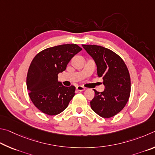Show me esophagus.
Wrapping results in <instances>:
<instances>
[{"label":"esophagus","instance_id":"esophagus-1","mask_svg":"<svg viewBox=\"0 0 155 155\" xmlns=\"http://www.w3.org/2000/svg\"><path fill=\"white\" fill-rule=\"evenodd\" d=\"M76 89H77V91H84L85 90V88L82 86H76Z\"/></svg>","mask_w":155,"mask_h":155}]
</instances>
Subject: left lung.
<instances>
[{
    "label": "left lung",
    "instance_id": "left-lung-1",
    "mask_svg": "<svg viewBox=\"0 0 155 155\" xmlns=\"http://www.w3.org/2000/svg\"><path fill=\"white\" fill-rule=\"evenodd\" d=\"M93 57L97 74L103 78L104 92L94 90L95 95L91 101L94 112L104 118L117 114L125 106L131 93V78L126 64L120 56L110 49L96 45H82Z\"/></svg>",
    "mask_w": 155,
    "mask_h": 155
}]
</instances>
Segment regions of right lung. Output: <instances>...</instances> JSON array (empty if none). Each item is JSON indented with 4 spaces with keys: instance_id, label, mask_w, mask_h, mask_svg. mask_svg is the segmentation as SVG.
<instances>
[{
    "instance_id": "right-lung-1",
    "label": "right lung",
    "mask_w": 155,
    "mask_h": 155,
    "mask_svg": "<svg viewBox=\"0 0 155 155\" xmlns=\"http://www.w3.org/2000/svg\"><path fill=\"white\" fill-rule=\"evenodd\" d=\"M82 49L76 44H63L45 49L30 64L26 86L30 99L41 112L57 115L67 107L75 95V87L58 82V74L66 69L70 60Z\"/></svg>"
}]
</instances>
